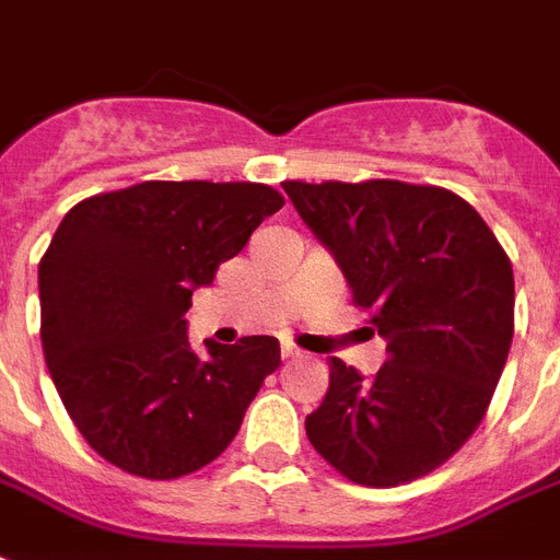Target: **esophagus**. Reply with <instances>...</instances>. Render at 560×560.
Returning <instances> with one entry per match:
<instances>
[{
  "label": "esophagus",
  "mask_w": 560,
  "mask_h": 560,
  "mask_svg": "<svg viewBox=\"0 0 560 560\" xmlns=\"http://www.w3.org/2000/svg\"><path fill=\"white\" fill-rule=\"evenodd\" d=\"M302 355V352H299V349H293V347H281V358H284V361H293V358H299Z\"/></svg>",
  "instance_id": "34e87169"
}]
</instances>
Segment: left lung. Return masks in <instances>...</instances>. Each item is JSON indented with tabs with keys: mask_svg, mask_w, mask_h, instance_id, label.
Returning <instances> with one entry per match:
<instances>
[{
	"mask_svg": "<svg viewBox=\"0 0 560 560\" xmlns=\"http://www.w3.org/2000/svg\"><path fill=\"white\" fill-rule=\"evenodd\" d=\"M358 308L387 340L373 378L340 358L305 417L311 446L366 488L441 467L479 429L514 337V270L479 211L443 187L284 182Z\"/></svg>",
	"mask_w": 560,
	"mask_h": 560,
	"instance_id": "left-lung-1",
	"label": "left lung"
}]
</instances>
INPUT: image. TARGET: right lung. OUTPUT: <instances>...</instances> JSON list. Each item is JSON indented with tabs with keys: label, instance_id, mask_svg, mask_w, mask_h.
<instances>
[{
	"label": "right lung",
	"instance_id": "1",
	"mask_svg": "<svg viewBox=\"0 0 560 560\" xmlns=\"http://www.w3.org/2000/svg\"><path fill=\"white\" fill-rule=\"evenodd\" d=\"M252 182H143L72 208L37 267L46 366L81 438L140 479H178L234 441L279 340H187L194 290L279 211Z\"/></svg>",
	"mask_w": 560,
	"mask_h": 560
}]
</instances>
